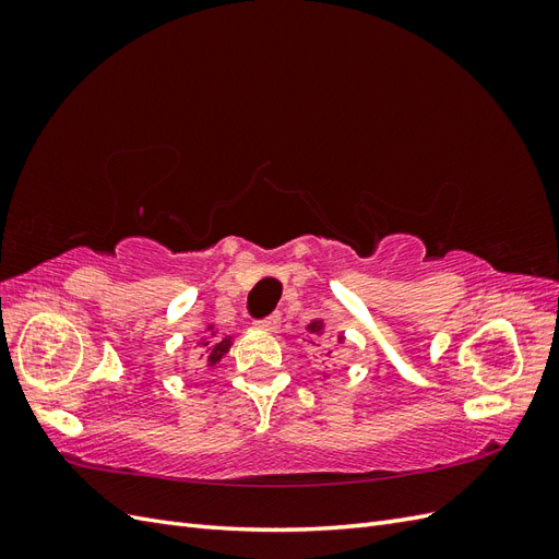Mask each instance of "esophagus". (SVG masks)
Masks as SVG:
<instances>
[{"label": "esophagus", "instance_id": "1", "mask_svg": "<svg viewBox=\"0 0 559 559\" xmlns=\"http://www.w3.org/2000/svg\"><path fill=\"white\" fill-rule=\"evenodd\" d=\"M280 321H282V317H280V314H270V317H265V319H259V321H257V326H259V329H263V331H277Z\"/></svg>", "mask_w": 559, "mask_h": 559}]
</instances>
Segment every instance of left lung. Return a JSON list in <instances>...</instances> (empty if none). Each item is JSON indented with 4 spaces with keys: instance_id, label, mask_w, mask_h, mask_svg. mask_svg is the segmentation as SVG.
<instances>
[{
    "instance_id": "obj_1",
    "label": "left lung",
    "mask_w": 559,
    "mask_h": 559,
    "mask_svg": "<svg viewBox=\"0 0 559 559\" xmlns=\"http://www.w3.org/2000/svg\"><path fill=\"white\" fill-rule=\"evenodd\" d=\"M308 331H310V333H319V331H321V321H312V324L308 326Z\"/></svg>"
}]
</instances>
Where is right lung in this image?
Segmentation results:
<instances>
[{"label": "right lung", "mask_w": 559, "mask_h": 559, "mask_svg": "<svg viewBox=\"0 0 559 559\" xmlns=\"http://www.w3.org/2000/svg\"><path fill=\"white\" fill-rule=\"evenodd\" d=\"M207 331H210V329H207ZM202 347H205V352H202V357H205V354H207V361H210V366H212V364H216V361L222 359L224 354L228 352V347H230V337L214 335V337H210V341L202 343Z\"/></svg>", "instance_id": "obj_1"}]
</instances>
